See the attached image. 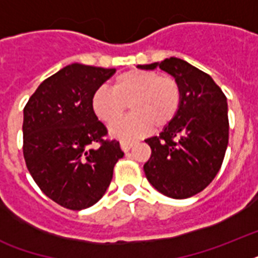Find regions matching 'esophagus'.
<instances>
[{"mask_svg":"<svg viewBox=\"0 0 258 258\" xmlns=\"http://www.w3.org/2000/svg\"><path fill=\"white\" fill-rule=\"evenodd\" d=\"M134 145H135V141H130V139H121L120 141V147L124 153L130 151Z\"/></svg>","mask_w":258,"mask_h":258,"instance_id":"1","label":"esophagus"}]
</instances>
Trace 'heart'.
<instances>
[{"label":"heart","mask_w":258,"mask_h":258,"mask_svg":"<svg viewBox=\"0 0 258 258\" xmlns=\"http://www.w3.org/2000/svg\"><path fill=\"white\" fill-rule=\"evenodd\" d=\"M179 83L155 71L131 70L113 80L112 89L99 88L92 96V109L105 124H113L128 108L133 115L111 128L117 138H135L170 124L180 108Z\"/></svg>","instance_id":"b5f03b06"}]
</instances>
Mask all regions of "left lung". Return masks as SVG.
<instances>
[{
    "label": "left lung",
    "instance_id": "8db88e82",
    "mask_svg": "<svg viewBox=\"0 0 258 258\" xmlns=\"http://www.w3.org/2000/svg\"><path fill=\"white\" fill-rule=\"evenodd\" d=\"M159 67L179 83L182 101L176 116L158 137L146 139L151 157L146 178L158 191L184 200L208 187L220 171L229 142L228 103L208 74L176 57L138 66Z\"/></svg>",
    "mask_w": 258,
    "mask_h": 258
}]
</instances>
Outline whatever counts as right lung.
<instances>
[{"instance_id": "right-lung-1", "label": "right lung", "mask_w": 258, "mask_h": 258, "mask_svg": "<svg viewBox=\"0 0 258 258\" xmlns=\"http://www.w3.org/2000/svg\"><path fill=\"white\" fill-rule=\"evenodd\" d=\"M116 72L74 62L45 79L24 108V158L41 191L62 208L83 210L104 196L113 166L123 158L92 96Z\"/></svg>"}]
</instances>
